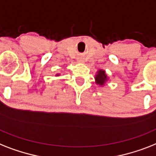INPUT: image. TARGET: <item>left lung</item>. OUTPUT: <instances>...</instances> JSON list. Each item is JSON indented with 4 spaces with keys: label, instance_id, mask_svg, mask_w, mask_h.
Here are the masks:
<instances>
[{
    "label": "left lung",
    "instance_id": "obj_1",
    "mask_svg": "<svg viewBox=\"0 0 156 156\" xmlns=\"http://www.w3.org/2000/svg\"><path fill=\"white\" fill-rule=\"evenodd\" d=\"M94 79H95V83L100 87H103L106 82L108 81V77L106 74V71L103 70V69H98L97 71V74H95V77H94Z\"/></svg>",
    "mask_w": 156,
    "mask_h": 156
}]
</instances>
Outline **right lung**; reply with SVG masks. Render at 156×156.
<instances>
[{
    "instance_id": "right-lung-1",
    "label": "right lung",
    "mask_w": 156,
    "mask_h": 156,
    "mask_svg": "<svg viewBox=\"0 0 156 156\" xmlns=\"http://www.w3.org/2000/svg\"><path fill=\"white\" fill-rule=\"evenodd\" d=\"M59 75H60V74H56V76H59Z\"/></svg>"
}]
</instances>
